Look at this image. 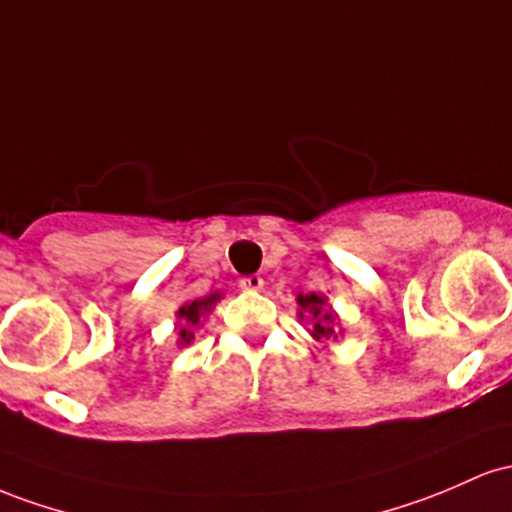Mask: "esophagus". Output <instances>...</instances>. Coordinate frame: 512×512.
I'll use <instances>...</instances> for the list:
<instances>
[{"mask_svg": "<svg viewBox=\"0 0 512 512\" xmlns=\"http://www.w3.org/2000/svg\"><path fill=\"white\" fill-rule=\"evenodd\" d=\"M239 285H241V290L256 292V290H261V287H263V278H261V275H246V278L239 280Z\"/></svg>", "mask_w": 512, "mask_h": 512, "instance_id": "obj_1", "label": "esophagus"}]
</instances>
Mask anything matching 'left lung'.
<instances>
[{"mask_svg":"<svg viewBox=\"0 0 512 512\" xmlns=\"http://www.w3.org/2000/svg\"><path fill=\"white\" fill-rule=\"evenodd\" d=\"M302 309L312 312V336L314 338H331L333 336V314L324 307V300L319 295H300L297 297Z\"/></svg>","mask_w":512,"mask_h":512,"instance_id":"8db88e82","label":"left lung"}]
</instances>
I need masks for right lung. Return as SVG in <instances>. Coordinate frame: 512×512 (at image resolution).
<instances>
[{
    "label": "right lung",
    "mask_w": 512,
    "mask_h": 512,
    "mask_svg": "<svg viewBox=\"0 0 512 512\" xmlns=\"http://www.w3.org/2000/svg\"><path fill=\"white\" fill-rule=\"evenodd\" d=\"M217 300H220V295H210V297H205V300H193V302L183 304V307L179 309V319H181V326H183V329H181V341L183 343L191 341V338H193L191 329H193V326H198L200 317H203V314L208 312V309Z\"/></svg>",
    "instance_id": "add662e5"
}]
</instances>
